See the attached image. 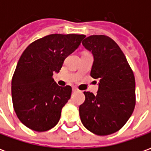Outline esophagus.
<instances>
[{"label":"esophagus","instance_id":"34e87169","mask_svg":"<svg viewBox=\"0 0 151 151\" xmlns=\"http://www.w3.org/2000/svg\"><path fill=\"white\" fill-rule=\"evenodd\" d=\"M73 91L74 92H77V91H78L79 90L77 88V87H73Z\"/></svg>","mask_w":151,"mask_h":151}]
</instances>
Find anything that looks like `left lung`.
<instances>
[{
    "instance_id": "1",
    "label": "left lung",
    "mask_w": 151,
    "mask_h": 151,
    "mask_svg": "<svg viewBox=\"0 0 151 151\" xmlns=\"http://www.w3.org/2000/svg\"><path fill=\"white\" fill-rule=\"evenodd\" d=\"M82 45L94 56L91 76L99 79L95 95L84 91L85 102L79 107L83 125L99 136L119 131L126 124L136 104L135 78L120 47L104 35H91Z\"/></svg>"
}]
</instances>
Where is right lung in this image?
I'll return each instance as SVG.
<instances>
[{"label":"right lung","mask_w":151,"mask_h":151,"mask_svg":"<svg viewBox=\"0 0 151 151\" xmlns=\"http://www.w3.org/2000/svg\"><path fill=\"white\" fill-rule=\"evenodd\" d=\"M85 37L84 35H48L24 50L12 78L11 91L15 113L25 126L44 132L58 123L72 88L57 85L53 73L59 72L65 59Z\"/></svg>","instance_id":"right-lung-1"}]
</instances>
